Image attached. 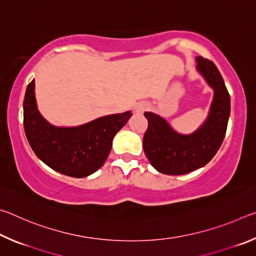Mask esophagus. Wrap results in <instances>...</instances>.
Listing matches in <instances>:
<instances>
[{"mask_svg": "<svg viewBox=\"0 0 256 256\" xmlns=\"http://www.w3.org/2000/svg\"><path fill=\"white\" fill-rule=\"evenodd\" d=\"M148 108H149L148 104H146V102H138L136 105V112H138V114H141V112H146Z\"/></svg>", "mask_w": 256, "mask_h": 256, "instance_id": "esophagus-1", "label": "esophagus"}]
</instances>
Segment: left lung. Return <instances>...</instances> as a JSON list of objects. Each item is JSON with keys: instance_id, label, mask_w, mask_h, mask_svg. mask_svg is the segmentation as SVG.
Listing matches in <instances>:
<instances>
[{"instance_id": "left-lung-1", "label": "left lung", "mask_w": 256, "mask_h": 256, "mask_svg": "<svg viewBox=\"0 0 256 256\" xmlns=\"http://www.w3.org/2000/svg\"><path fill=\"white\" fill-rule=\"evenodd\" d=\"M196 70L214 89L209 114L196 131L180 134L166 120L146 112L148 130L144 150L154 170L166 175H184L210 162L222 146L230 115V97L212 60L198 56Z\"/></svg>"}]
</instances>
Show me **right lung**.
<instances>
[{"label": "right lung", "mask_w": 256, "mask_h": 256, "mask_svg": "<svg viewBox=\"0 0 256 256\" xmlns=\"http://www.w3.org/2000/svg\"><path fill=\"white\" fill-rule=\"evenodd\" d=\"M132 116L131 110L102 116L79 126H54L38 110L34 80L24 100V128L34 152L60 174L86 177L100 168L112 150V138Z\"/></svg>", "instance_id": "obj_1"}]
</instances>
